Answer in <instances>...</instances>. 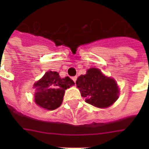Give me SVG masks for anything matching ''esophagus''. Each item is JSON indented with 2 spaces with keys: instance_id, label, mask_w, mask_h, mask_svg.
<instances>
[{
  "instance_id": "1",
  "label": "esophagus",
  "mask_w": 149,
  "mask_h": 149,
  "mask_svg": "<svg viewBox=\"0 0 149 149\" xmlns=\"http://www.w3.org/2000/svg\"><path fill=\"white\" fill-rule=\"evenodd\" d=\"M77 77H72V81H74V82H76V81H77Z\"/></svg>"
}]
</instances>
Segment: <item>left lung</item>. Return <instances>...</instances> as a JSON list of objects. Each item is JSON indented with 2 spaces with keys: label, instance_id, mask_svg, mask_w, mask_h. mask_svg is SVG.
I'll use <instances>...</instances> for the list:
<instances>
[{
  "label": "left lung",
  "instance_id": "left-lung-1",
  "mask_svg": "<svg viewBox=\"0 0 149 149\" xmlns=\"http://www.w3.org/2000/svg\"><path fill=\"white\" fill-rule=\"evenodd\" d=\"M77 86L85 101L98 108L110 106L118 98L119 89L116 81L104 76L97 68H89L85 75L77 80Z\"/></svg>",
  "mask_w": 149,
  "mask_h": 149
}]
</instances>
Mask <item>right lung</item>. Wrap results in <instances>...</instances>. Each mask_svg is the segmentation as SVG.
<instances>
[{"mask_svg": "<svg viewBox=\"0 0 149 149\" xmlns=\"http://www.w3.org/2000/svg\"><path fill=\"white\" fill-rule=\"evenodd\" d=\"M74 82L68 77H60L56 72L49 71L34 84L37 92L35 93V102L48 110H54L61 106L65 90Z\"/></svg>", "mask_w": 149, "mask_h": 149, "instance_id": "right-lung-1", "label": "right lung"}]
</instances>
